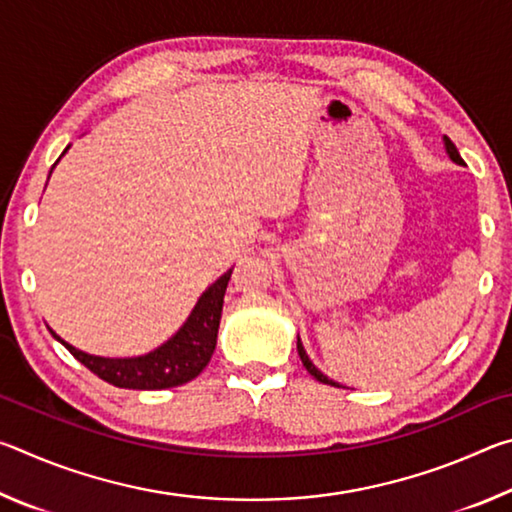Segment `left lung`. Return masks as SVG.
I'll use <instances>...</instances> for the list:
<instances>
[{
  "label": "left lung",
  "mask_w": 512,
  "mask_h": 512,
  "mask_svg": "<svg viewBox=\"0 0 512 512\" xmlns=\"http://www.w3.org/2000/svg\"><path fill=\"white\" fill-rule=\"evenodd\" d=\"M443 142H445V151H447V155L449 158H452L456 164H463V158H461V153H458V149L454 146V142L449 140V137L445 135L443 137ZM298 354H300V361H302V366L307 368V372L314 379H318L320 384H329V386H339L341 388V384H336L334 379H329L327 375H323V372H320L316 366H314V361L309 359V354H307V350H305V345H302V341H300V336H298Z\"/></svg>",
  "instance_id": "left-lung-1"
}]
</instances>
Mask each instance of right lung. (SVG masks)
I'll return each mask as SVG.
<instances>
[{"label": "right lung", "mask_w": 512, "mask_h": 512, "mask_svg": "<svg viewBox=\"0 0 512 512\" xmlns=\"http://www.w3.org/2000/svg\"><path fill=\"white\" fill-rule=\"evenodd\" d=\"M67 149L63 151V155L67 153ZM230 275L232 268L225 271L219 280L212 282L210 287L201 293L192 314L187 316L183 327H180L169 341H164L151 352L140 354V357H97V354H88L74 348V345H69L67 341L60 339L51 327L49 332L54 334V339L63 343L85 368L92 370L94 375L108 381L112 386L133 388V391H162V388L183 386L187 381L201 375L203 368L212 359L216 348V334H219L221 323L223 296L225 289H228Z\"/></svg>", "instance_id": "right-lung-1"}]
</instances>
